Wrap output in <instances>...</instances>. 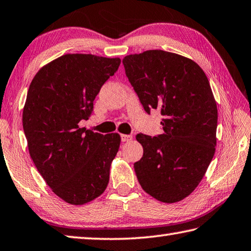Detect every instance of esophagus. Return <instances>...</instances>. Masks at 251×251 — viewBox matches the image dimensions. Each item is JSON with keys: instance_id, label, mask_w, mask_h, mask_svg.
<instances>
[{"instance_id": "obj_1", "label": "esophagus", "mask_w": 251, "mask_h": 251, "mask_svg": "<svg viewBox=\"0 0 251 251\" xmlns=\"http://www.w3.org/2000/svg\"><path fill=\"white\" fill-rule=\"evenodd\" d=\"M132 135H127V134H121V141L122 142H130L132 141Z\"/></svg>"}]
</instances>
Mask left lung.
Listing matches in <instances>:
<instances>
[{
  "instance_id": "8db88e82",
  "label": "left lung",
  "mask_w": 251,
  "mask_h": 251,
  "mask_svg": "<svg viewBox=\"0 0 251 251\" xmlns=\"http://www.w3.org/2000/svg\"><path fill=\"white\" fill-rule=\"evenodd\" d=\"M144 110L158 109L164 133H139L143 156L134 170L143 190L165 203L181 201L198 187L213 158L217 107L205 73L195 61L163 50L122 60Z\"/></svg>"
}]
</instances>
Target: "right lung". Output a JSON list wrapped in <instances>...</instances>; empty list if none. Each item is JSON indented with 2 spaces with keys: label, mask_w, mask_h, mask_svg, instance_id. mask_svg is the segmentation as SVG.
Returning a JSON list of instances; mask_svg holds the SVG:
<instances>
[{
  "label": "right lung",
  "mask_w": 251,
  "mask_h": 251,
  "mask_svg": "<svg viewBox=\"0 0 251 251\" xmlns=\"http://www.w3.org/2000/svg\"><path fill=\"white\" fill-rule=\"evenodd\" d=\"M119 58L64 54L41 68L27 93L23 127L30 157L56 196L81 205L96 199L109 182L120 135L79 127L87 120Z\"/></svg>",
  "instance_id": "obj_1"
}]
</instances>
